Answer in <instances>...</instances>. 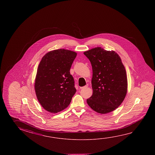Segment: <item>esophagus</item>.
<instances>
[{
	"instance_id": "esophagus-1",
	"label": "esophagus",
	"mask_w": 155,
	"mask_h": 155,
	"mask_svg": "<svg viewBox=\"0 0 155 155\" xmlns=\"http://www.w3.org/2000/svg\"><path fill=\"white\" fill-rule=\"evenodd\" d=\"M87 86H88V84H86L85 86H83V87H80V89H85V88H86V87H87Z\"/></svg>"
}]
</instances>
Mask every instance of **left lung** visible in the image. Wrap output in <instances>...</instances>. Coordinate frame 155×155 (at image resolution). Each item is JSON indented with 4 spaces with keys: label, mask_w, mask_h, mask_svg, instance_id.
Instances as JSON below:
<instances>
[{
    "label": "left lung",
    "mask_w": 155,
    "mask_h": 155,
    "mask_svg": "<svg viewBox=\"0 0 155 155\" xmlns=\"http://www.w3.org/2000/svg\"><path fill=\"white\" fill-rule=\"evenodd\" d=\"M92 68L93 94L86 100L89 107L102 114L113 111L124 101L127 94V80L124 66L114 51L101 47L84 52Z\"/></svg>",
    "instance_id": "1"
}]
</instances>
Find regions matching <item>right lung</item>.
<instances>
[{"label":"right lung","instance_id":"add662e5","mask_svg":"<svg viewBox=\"0 0 155 155\" xmlns=\"http://www.w3.org/2000/svg\"><path fill=\"white\" fill-rule=\"evenodd\" d=\"M77 53L65 49L50 51L39 64L35 89L37 98L44 109L57 113L71 103L76 92L70 70Z\"/></svg>","mask_w":155,"mask_h":155}]
</instances>
